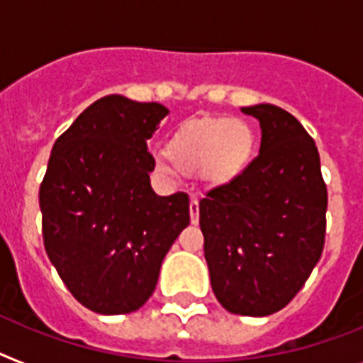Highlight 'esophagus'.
<instances>
[{
  "mask_svg": "<svg viewBox=\"0 0 363 363\" xmlns=\"http://www.w3.org/2000/svg\"><path fill=\"white\" fill-rule=\"evenodd\" d=\"M190 219L194 225H197V221H199V201H197V197H191L190 201Z\"/></svg>",
  "mask_w": 363,
  "mask_h": 363,
  "instance_id": "34e87169",
  "label": "esophagus"
}]
</instances>
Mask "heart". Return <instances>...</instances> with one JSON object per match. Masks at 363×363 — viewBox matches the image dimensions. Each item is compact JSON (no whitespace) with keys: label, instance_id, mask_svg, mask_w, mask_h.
Instances as JSON below:
<instances>
[{"label":"heart","instance_id":"1","mask_svg":"<svg viewBox=\"0 0 363 363\" xmlns=\"http://www.w3.org/2000/svg\"><path fill=\"white\" fill-rule=\"evenodd\" d=\"M255 155L251 125L233 118H203L188 121L167 142V155L155 158L164 177L201 172L212 186H225L245 173Z\"/></svg>","mask_w":363,"mask_h":363}]
</instances>
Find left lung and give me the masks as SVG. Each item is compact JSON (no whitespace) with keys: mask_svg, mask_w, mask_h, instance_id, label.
<instances>
[{"mask_svg":"<svg viewBox=\"0 0 363 363\" xmlns=\"http://www.w3.org/2000/svg\"><path fill=\"white\" fill-rule=\"evenodd\" d=\"M242 112L260 121V153L199 201V225L216 299L264 318L294 299L321 258L328 197L315 142L290 112L269 103Z\"/></svg>","mask_w":363,"mask_h":363,"instance_id":"obj_1","label":"left lung"}]
</instances>
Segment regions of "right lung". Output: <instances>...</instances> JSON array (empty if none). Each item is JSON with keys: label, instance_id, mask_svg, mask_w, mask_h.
I'll return each mask as SVG.
<instances>
[{"label": "right lung", "instance_id": "add662e5", "mask_svg": "<svg viewBox=\"0 0 363 363\" xmlns=\"http://www.w3.org/2000/svg\"><path fill=\"white\" fill-rule=\"evenodd\" d=\"M160 103L105 96L51 149L40 184L44 247L79 303L103 315L144 306L166 252L190 223L186 194L157 196L147 140Z\"/></svg>", "mask_w": 363, "mask_h": 363}]
</instances>
